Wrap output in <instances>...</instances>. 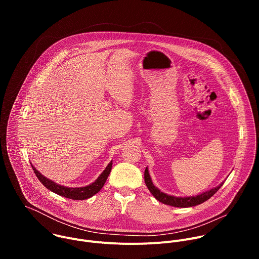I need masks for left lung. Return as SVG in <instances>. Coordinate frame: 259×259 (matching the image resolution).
Segmentation results:
<instances>
[{
	"label": "left lung",
	"mask_w": 259,
	"mask_h": 259,
	"mask_svg": "<svg viewBox=\"0 0 259 259\" xmlns=\"http://www.w3.org/2000/svg\"><path fill=\"white\" fill-rule=\"evenodd\" d=\"M144 181L147 189L152 193V195L161 203L169 205V206H173V207H179V208H187V207H193V206H197L199 204L204 203L205 201L209 200L221 187H223L224 182H221L218 187L211 189L210 191L204 192L200 195L197 196H193V197H175V196H170L167 195L163 192H161L158 188H156L154 186V183L152 181V178L150 176L149 170H147V167L145 168L144 171Z\"/></svg>",
	"instance_id": "obj_1"
}]
</instances>
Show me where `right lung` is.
Returning <instances> with one entry per match:
<instances>
[{"instance_id": "right-lung-1", "label": "right lung", "mask_w": 259, "mask_h": 259, "mask_svg": "<svg viewBox=\"0 0 259 259\" xmlns=\"http://www.w3.org/2000/svg\"><path fill=\"white\" fill-rule=\"evenodd\" d=\"M112 166H113V161L109 162V164L106 166V168L104 169V171L98 176V178L91 184L87 187H82V188H67V187H63L60 186V184L55 183L54 181L48 179L47 177H45L44 175H42L38 170H36L32 165V169L34 174L36 175V177L39 178V180L44 184V187H46L49 191L67 198V199H71V200H86L89 199L91 197H93L95 194H97L102 187L104 186V183L110 173V170H112Z\"/></svg>"}]
</instances>
